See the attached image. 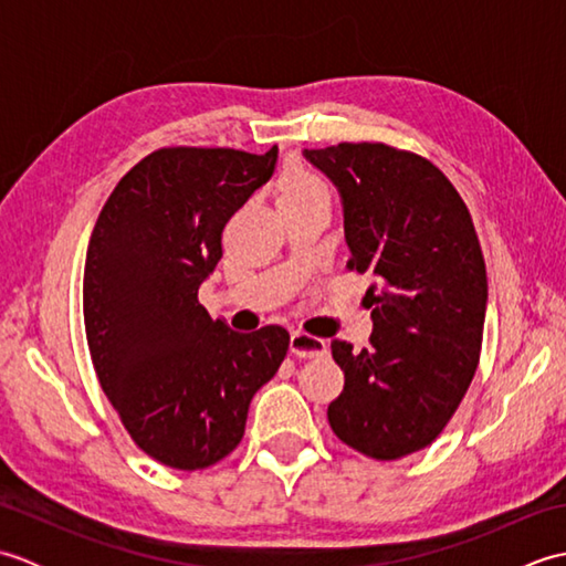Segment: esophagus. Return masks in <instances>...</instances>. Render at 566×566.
Masks as SVG:
<instances>
[{
    "label": "esophagus",
    "mask_w": 566,
    "mask_h": 566,
    "mask_svg": "<svg viewBox=\"0 0 566 566\" xmlns=\"http://www.w3.org/2000/svg\"><path fill=\"white\" fill-rule=\"evenodd\" d=\"M290 350L296 357H318V355H326L328 345L323 338H316V335H308L304 331H294L292 340H290Z\"/></svg>",
    "instance_id": "esophagus-1"
}]
</instances>
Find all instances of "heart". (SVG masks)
<instances>
[{
	"label": "heart",
	"instance_id": "1",
	"mask_svg": "<svg viewBox=\"0 0 566 566\" xmlns=\"http://www.w3.org/2000/svg\"><path fill=\"white\" fill-rule=\"evenodd\" d=\"M311 199L331 201L328 187L318 175L302 170V167H294V170H290L280 179V207H286V203H302Z\"/></svg>",
	"mask_w": 566,
	"mask_h": 566
}]
</instances>
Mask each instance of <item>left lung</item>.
Returning a JSON list of instances; mask_svg holds the SVG:
<instances>
[{
	"label": "left lung",
	"instance_id": "left-lung-1",
	"mask_svg": "<svg viewBox=\"0 0 566 566\" xmlns=\"http://www.w3.org/2000/svg\"><path fill=\"white\" fill-rule=\"evenodd\" d=\"M343 197L347 270L371 272L367 350L333 340L345 387L335 436L379 462L428 448L462 403L482 353L486 264L460 191L423 155L387 143L304 150Z\"/></svg>",
	"mask_w": 566,
	"mask_h": 566
}]
</instances>
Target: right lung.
<instances>
[{
    "label": "right lung",
    "instance_id": "add662e5",
    "mask_svg": "<svg viewBox=\"0 0 566 566\" xmlns=\"http://www.w3.org/2000/svg\"><path fill=\"white\" fill-rule=\"evenodd\" d=\"M233 148H160L106 199L84 262V331L106 399L138 448L195 472L243 440L248 406L290 350V333H235L199 304L228 219L274 172Z\"/></svg>",
    "mask_w": 566,
    "mask_h": 566
}]
</instances>
